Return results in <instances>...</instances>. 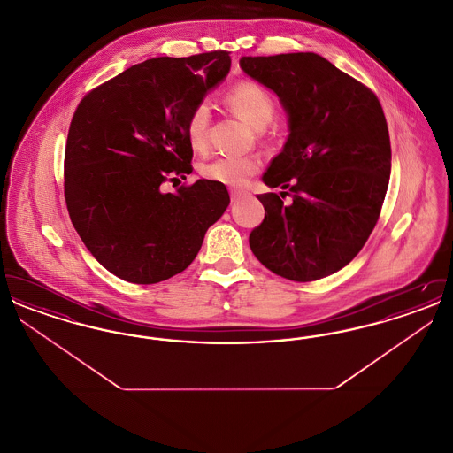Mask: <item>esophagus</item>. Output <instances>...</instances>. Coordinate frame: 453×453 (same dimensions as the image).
<instances>
[{
    "mask_svg": "<svg viewBox=\"0 0 453 453\" xmlns=\"http://www.w3.org/2000/svg\"><path fill=\"white\" fill-rule=\"evenodd\" d=\"M244 196V192H237V190H231V200L233 202H237L239 198H242Z\"/></svg>",
    "mask_w": 453,
    "mask_h": 453,
    "instance_id": "esophagus-1",
    "label": "esophagus"
}]
</instances>
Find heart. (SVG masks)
Returning a JSON list of instances; mask_svg holds the SVG:
<instances>
[{"mask_svg": "<svg viewBox=\"0 0 453 453\" xmlns=\"http://www.w3.org/2000/svg\"><path fill=\"white\" fill-rule=\"evenodd\" d=\"M229 110L250 124L253 129L263 130L277 113L275 98L255 81H239L224 95ZM211 110L205 104H196L187 119V137L195 151H203L209 142ZM259 159L255 156L241 157H217L214 161L200 165L198 172L214 183L239 188L248 183L251 176L259 172Z\"/></svg>", "mask_w": 453, "mask_h": 453, "instance_id": "1", "label": "heart"}]
</instances>
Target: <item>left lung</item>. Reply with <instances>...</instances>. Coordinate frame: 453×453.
<instances>
[{
	"label": "left lung",
	"instance_id": "8db88e82",
	"mask_svg": "<svg viewBox=\"0 0 453 453\" xmlns=\"http://www.w3.org/2000/svg\"><path fill=\"white\" fill-rule=\"evenodd\" d=\"M241 67L280 96L290 135L258 195L265 219L253 255L287 280L314 281L355 258L382 211L390 174L388 122L377 95L314 52L242 58Z\"/></svg>",
	"mask_w": 453,
	"mask_h": 453
}]
</instances>
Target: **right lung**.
<instances>
[{"mask_svg":"<svg viewBox=\"0 0 453 453\" xmlns=\"http://www.w3.org/2000/svg\"><path fill=\"white\" fill-rule=\"evenodd\" d=\"M229 67L227 50L148 59L88 91L74 110L65 205L88 251L115 277L151 285L183 272L227 209L220 183L165 185L194 170L188 113Z\"/></svg>","mask_w":453,"mask_h":453,"instance_id":"right-lung-1","label":"right lung"}]
</instances>
